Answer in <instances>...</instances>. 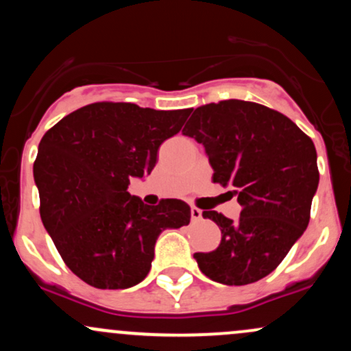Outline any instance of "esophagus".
I'll use <instances>...</instances> for the list:
<instances>
[{
  "label": "esophagus",
  "mask_w": 351,
  "mask_h": 351,
  "mask_svg": "<svg viewBox=\"0 0 351 351\" xmlns=\"http://www.w3.org/2000/svg\"><path fill=\"white\" fill-rule=\"evenodd\" d=\"M203 218V213H202V210H199V208H191V221L193 223H198L199 219Z\"/></svg>",
  "instance_id": "1"
}]
</instances>
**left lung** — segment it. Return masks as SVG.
Wrapping results in <instances>:
<instances>
[{"instance_id":"left-lung-1","label":"left lung","mask_w":351,"mask_h":351,"mask_svg":"<svg viewBox=\"0 0 351 351\" xmlns=\"http://www.w3.org/2000/svg\"><path fill=\"white\" fill-rule=\"evenodd\" d=\"M183 134L203 143L213 183L233 186L237 221L203 211L221 230L218 248L195 253L213 282L248 285L269 275L310 221L319 173L313 141L280 111L241 99L196 108Z\"/></svg>"}]
</instances>
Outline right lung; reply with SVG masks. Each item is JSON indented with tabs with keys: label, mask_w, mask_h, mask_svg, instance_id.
Wrapping results in <instances>:
<instances>
[{
	"label": "right lung",
	"mask_w": 351,
	"mask_h": 351,
	"mask_svg": "<svg viewBox=\"0 0 351 351\" xmlns=\"http://www.w3.org/2000/svg\"><path fill=\"white\" fill-rule=\"evenodd\" d=\"M190 113L99 101L69 113L41 138L33 165L41 219L84 283L101 290L134 287L152 268L160 233L190 223L182 199L148 206L128 193L130 178L152 173L160 145Z\"/></svg>",
	"instance_id": "obj_1"
}]
</instances>
